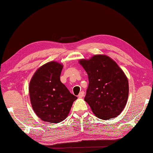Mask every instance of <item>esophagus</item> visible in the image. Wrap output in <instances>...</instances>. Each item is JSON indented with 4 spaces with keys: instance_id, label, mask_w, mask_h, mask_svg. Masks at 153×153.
Wrapping results in <instances>:
<instances>
[{
    "instance_id": "1",
    "label": "esophagus",
    "mask_w": 153,
    "mask_h": 153,
    "mask_svg": "<svg viewBox=\"0 0 153 153\" xmlns=\"http://www.w3.org/2000/svg\"><path fill=\"white\" fill-rule=\"evenodd\" d=\"M84 96V92L83 91H81L79 93V95H78V97L79 98H82V97Z\"/></svg>"
}]
</instances>
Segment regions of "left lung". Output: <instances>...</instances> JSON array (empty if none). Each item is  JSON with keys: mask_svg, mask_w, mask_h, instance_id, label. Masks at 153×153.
I'll return each instance as SVG.
<instances>
[{"mask_svg": "<svg viewBox=\"0 0 153 153\" xmlns=\"http://www.w3.org/2000/svg\"><path fill=\"white\" fill-rule=\"evenodd\" d=\"M79 63L88 75L84 100L93 112L102 120L118 116L126 106L129 93L128 80L123 71L105 55H95Z\"/></svg>", "mask_w": 153, "mask_h": 153, "instance_id": "8db88e82", "label": "left lung"}]
</instances>
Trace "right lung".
<instances>
[{"instance_id": "obj_1", "label": "right lung", "mask_w": 153, "mask_h": 153, "mask_svg": "<svg viewBox=\"0 0 153 153\" xmlns=\"http://www.w3.org/2000/svg\"><path fill=\"white\" fill-rule=\"evenodd\" d=\"M63 66L56 62L45 64L36 71L29 87L34 112L45 122L59 123L66 118L77 97L60 82Z\"/></svg>"}]
</instances>
